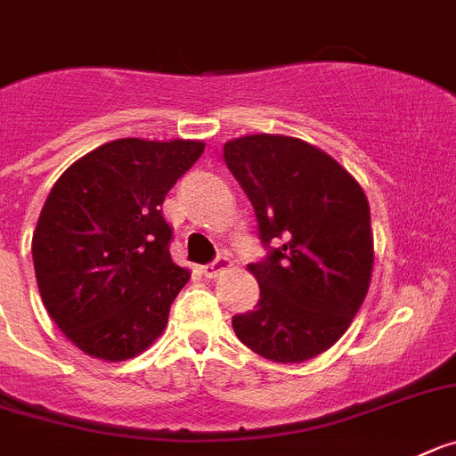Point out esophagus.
I'll use <instances>...</instances> for the list:
<instances>
[{"mask_svg":"<svg viewBox=\"0 0 456 456\" xmlns=\"http://www.w3.org/2000/svg\"><path fill=\"white\" fill-rule=\"evenodd\" d=\"M228 266H231V257L219 256L216 260H212L210 265L203 266V275H206V278H215V275H219L221 271L228 269Z\"/></svg>","mask_w":456,"mask_h":456,"instance_id":"34e87169","label":"esophagus"}]
</instances>
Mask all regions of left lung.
Segmentation results:
<instances>
[{
  "mask_svg": "<svg viewBox=\"0 0 456 456\" xmlns=\"http://www.w3.org/2000/svg\"><path fill=\"white\" fill-rule=\"evenodd\" d=\"M224 160L253 203L269 250L248 265L260 285L256 310L232 316V330L271 362H307L341 339L366 298L369 200L339 162L296 137L231 140Z\"/></svg>",
  "mask_w": 456,
  "mask_h": 456,
  "instance_id": "obj_1",
  "label": "left lung"
}]
</instances>
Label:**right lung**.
<instances>
[{
  "instance_id": "1",
  "label": "right lung",
  "mask_w": 456,
  "mask_h": 456,
  "mask_svg": "<svg viewBox=\"0 0 456 456\" xmlns=\"http://www.w3.org/2000/svg\"><path fill=\"white\" fill-rule=\"evenodd\" d=\"M203 149L124 137L74 162L49 191L31 241L37 289L83 353L122 362L167 328L190 271L171 260L160 208Z\"/></svg>"
}]
</instances>
